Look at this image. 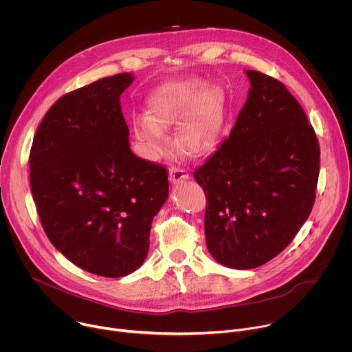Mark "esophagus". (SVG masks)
<instances>
[{"label":"esophagus","instance_id":"34e87169","mask_svg":"<svg viewBox=\"0 0 352 352\" xmlns=\"http://www.w3.org/2000/svg\"><path fill=\"white\" fill-rule=\"evenodd\" d=\"M186 180H188V175H187L183 169H180V168H172V169L169 170V182H170L172 184H180V183H183V182H186Z\"/></svg>","mask_w":352,"mask_h":352}]
</instances>
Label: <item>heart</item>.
I'll use <instances>...</instances> for the list:
<instances>
[{"instance_id":"heart-1","label":"heart","mask_w":352,"mask_h":352,"mask_svg":"<svg viewBox=\"0 0 352 352\" xmlns=\"http://www.w3.org/2000/svg\"><path fill=\"white\" fill-rule=\"evenodd\" d=\"M224 108V93L219 87L207 89L199 78L166 83L151 96L149 117L133 121L135 141L146 159L156 160L169 148L165 129L179 125L176 144L182 152L206 159L219 146Z\"/></svg>"}]
</instances>
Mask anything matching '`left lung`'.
Here are the masks:
<instances>
[{
	"label": "left lung",
	"instance_id": "obj_1",
	"mask_svg": "<svg viewBox=\"0 0 352 352\" xmlns=\"http://www.w3.org/2000/svg\"><path fill=\"white\" fill-rule=\"evenodd\" d=\"M251 89L228 140L195 172L208 204L206 244L232 269L280 254L309 219L320 172L313 126L276 78L247 70Z\"/></svg>",
	"mask_w": 352,
	"mask_h": 352
}]
</instances>
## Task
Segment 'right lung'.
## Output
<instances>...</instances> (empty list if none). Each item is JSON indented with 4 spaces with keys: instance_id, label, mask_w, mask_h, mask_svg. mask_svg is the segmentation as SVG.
Instances as JSON below:
<instances>
[{
    "instance_id": "1",
    "label": "right lung",
    "mask_w": 352,
    "mask_h": 352,
    "mask_svg": "<svg viewBox=\"0 0 352 352\" xmlns=\"http://www.w3.org/2000/svg\"><path fill=\"white\" fill-rule=\"evenodd\" d=\"M132 82V73H120L60 97L30 155L47 238L76 266L105 278L144 263L152 220L169 196L166 169L129 149L120 98Z\"/></svg>"
}]
</instances>
